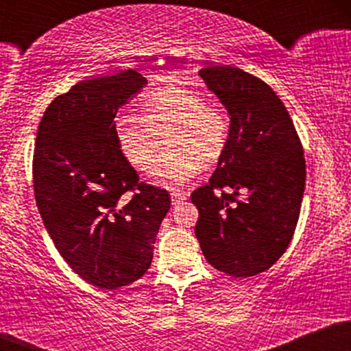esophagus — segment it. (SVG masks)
<instances>
[{
	"label": "esophagus",
	"mask_w": 351,
	"mask_h": 351,
	"mask_svg": "<svg viewBox=\"0 0 351 351\" xmlns=\"http://www.w3.org/2000/svg\"><path fill=\"white\" fill-rule=\"evenodd\" d=\"M188 196H189L188 191H173L171 193V203L176 206V204H180V203H183V201H186Z\"/></svg>",
	"instance_id": "obj_1"
}]
</instances>
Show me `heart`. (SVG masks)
Wrapping results in <instances>:
<instances>
[{
  "instance_id": "b5f03b06",
  "label": "heart",
  "mask_w": 351,
  "mask_h": 351,
  "mask_svg": "<svg viewBox=\"0 0 351 351\" xmlns=\"http://www.w3.org/2000/svg\"><path fill=\"white\" fill-rule=\"evenodd\" d=\"M114 134L125 162L147 173L165 138L167 152L153 167V176L168 186L195 178L203 167L217 163L231 138V117L206 95L186 86H165L142 100V119L117 117Z\"/></svg>"
}]
</instances>
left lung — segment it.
Returning <instances> with one entry per match:
<instances>
[{"instance_id": "obj_1", "label": "left lung", "mask_w": 351, "mask_h": 351, "mask_svg": "<svg viewBox=\"0 0 351 351\" xmlns=\"http://www.w3.org/2000/svg\"><path fill=\"white\" fill-rule=\"evenodd\" d=\"M231 115V138L208 184L191 193L196 237L232 277L267 271L291 244L305 189L304 147L282 100L239 67L199 71Z\"/></svg>"}]
</instances>
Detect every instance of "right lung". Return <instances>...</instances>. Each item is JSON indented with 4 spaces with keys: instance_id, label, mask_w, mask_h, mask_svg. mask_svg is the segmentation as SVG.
<instances>
[{
    "instance_id": "1",
    "label": "right lung",
    "mask_w": 351,
    "mask_h": 351,
    "mask_svg": "<svg viewBox=\"0 0 351 351\" xmlns=\"http://www.w3.org/2000/svg\"><path fill=\"white\" fill-rule=\"evenodd\" d=\"M147 80L128 69L72 86L44 112L33 155L34 198L52 243L88 284L119 289L150 269L171 206L140 181L117 145V110Z\"/></svg>"
}]
</instances>
